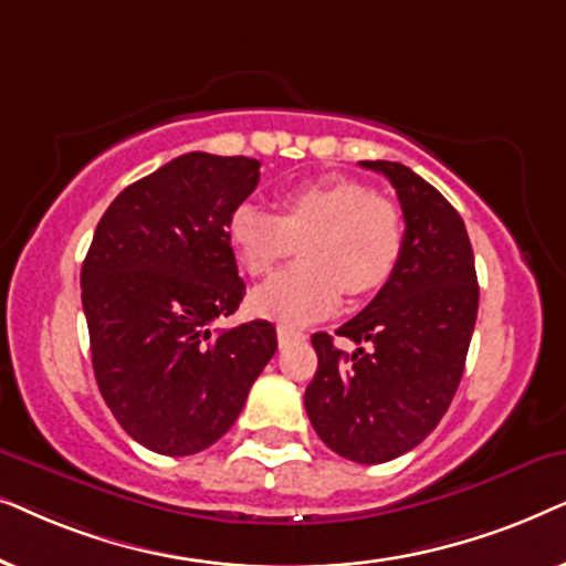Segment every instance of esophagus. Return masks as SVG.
Listing matches in <instances>:
<instances>
[{"label": "esophagus", "instance_id": "obj_1", "mask_svg": "<svg viewBox=\"0 0 566 566\" xmlns=\"http://www.w3.org/2000/svg\"><path fill=\"white\" fill-rule=\"evenodd\" d=\"M276 338H279V346H287L292 342H303L305 334L303 331H295V328H287V326H279L276 328Z\"/></svg>", "mask_w": 566, "mask_h": 566}]
</instances>
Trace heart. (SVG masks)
Returning <instances> with one entry per match:
<instances>
[{
  "label": "heart",
  "instance_id": "obj_1",
  "mask_svg": "<svg viewBox=\"0 0 566 566\" xmlns=\"http://www.w3.org/2000/svg\"><path fill=\"white\" fill-rule=\"evenodd\" d=\"M228 240L243 271L266 276L300 243L303 263L253 292L261 318L305 326L346 295H370L388 282L403 251V220L394 201L352 178L300 184L279 199V214L243 201L228 220Z\"/></svg>",
  "mask_w": 566,
  "mask_h": 566
}]
</instances>
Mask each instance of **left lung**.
<instances>
[{
    "mask_svg": "<svg viewBox=\"0 0 566 566\" xmlns=\"http://www.w3.org/2000/svg\"><path fill=\"white\" fill-rule=\"evenodd\" d=\"M359 165L396 188L403 251L373 303L336 331L357 352L313 334L318 370L305 411L334 453L373 465L409 453L446 417L476 326L479 282L469 232L446 196L401 163Z\"/></svg>",
    "mask_w": 566,
    "mask_h": 566,
    "instance_id": "8db88e82",
    "label": "left lung"
}]
</instances>
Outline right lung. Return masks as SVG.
Listing matches in <instances>:
<instances>
[{
  "mask_svg": "<svg viewBox=\"0 0 566 566\" xmlns=\"http://www.w3.org/2000/svg\"><path fill=\"white\" fill-rule=\"evenodd\" d=\"M259 168L240 155L176 157L111 201L82 263L97 388L153 453L214 446L276 352L269 321L214 328L245 295L228 220Z\"/></svg>",
  "mask_w": 566,
  "mask_h": 566,
  "instance_id": "obj_1",
  "label": "right lung"
}]
</instances>
